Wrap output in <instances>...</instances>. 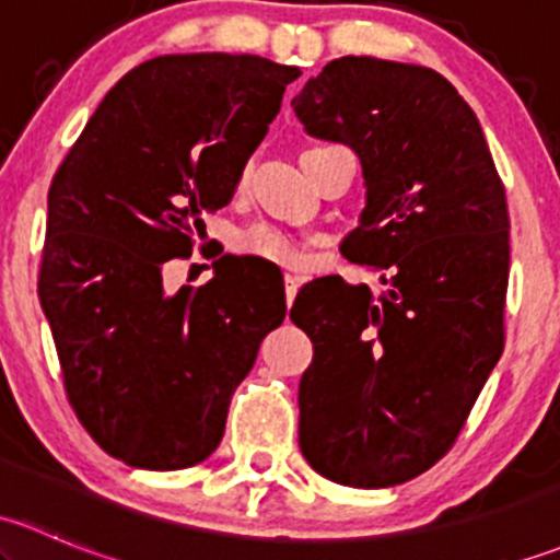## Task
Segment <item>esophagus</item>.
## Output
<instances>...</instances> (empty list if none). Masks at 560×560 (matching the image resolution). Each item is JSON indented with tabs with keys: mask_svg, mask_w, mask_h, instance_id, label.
I'll return each instance as SVG.
<instances>
[{
	"mask_svg": "<svg viewBox=\"0 0 560 560\" xmlns=\"http://www.w3.org/2000/svg\"><path fill=\"white\" fill-rule=\"evenodd\" d=\"M298 287H301V281H298V276L287 273V276H284V295H287V306H292V301H295Z\"/></svg>",
	"mask_w": 560,
	"mask_h": 560,
	"instance_id": "esophagus-1",
	"label": "esophagus"
}]
</instances>
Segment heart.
Instances as JSON below:
<instances>
[{
  "label": "heart",
  "mask_w": 560,
  "mask_h": 560,
  "mask_svg": "<svg viewBox=\"0 0 560 560\" xmlns=\"http://www.w3.org/2000/svg\"><path fill=\"white\" fill-rule=\"evenodd\" d=\"M238 248L252 257L265 259V262L281 265V268H295L301 262V246L273 224H254L241 233Z\"/></svg>",
  "instance_id": "1"
}]
</instances>
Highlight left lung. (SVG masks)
Listing matches in <instances>:
<instances>
[{"label": "left lung", "instance_id": "1", "mask_svg": "<svg viewBox=\"0 0 560 560\" xmlns=\"http://www.w3.org/2000/svg\"><path fill=\"white\" fill-rule=\"evenodd\" d=\"M292 107L360 156L365 208L341 254L385 284L325 276L298 292L290 319L314 343L301 453L338 485L393 488L453 447L504 352V184L474 110L428 67L341 56Z\"/></svg>", "mask_w": 560, "mask_h": 560}]
</instances>
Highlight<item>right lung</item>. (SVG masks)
<instances>
[{
  "label": "right lung",
  "mask_w": 560,
  "mask_h": 560,
  "mask_svg": "<svg viewBox=\"0 0 560 560\" xmlns=\"http://www.w3.org/2000/svg\"><path fill=\"white\" fill-rule=\"evenodd\" d=\"M298 75L248 54L156 56L105 94L54 175L39 303L78 420L127 466L206 460L284 319V290H254L233 254L175 295L162 268L233 200Z\"/></svg>",
  "instance_id": "right-lung-1"
}]
</instances>
